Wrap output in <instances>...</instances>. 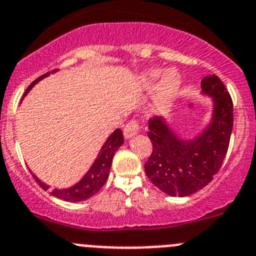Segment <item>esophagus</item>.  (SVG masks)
Masks as SVG:
<instances>
[{"mask_svg":"<svg viewBox=\"0 0 256 256\" xmlns=\"http://www.w3.org/2000/svg\"><path fill=\"white\" fill-rule=\"evenodd\" d=\"M139 124L136 122L135 120H131L130 122L126 124V126L124 128V136H125V139H131L132 136H135L136 134L139 132Z\"/></svg>","mask_w":256,"mask_h":256,"instance_id":"34e87169","label":"esophagus"}]
</instances>
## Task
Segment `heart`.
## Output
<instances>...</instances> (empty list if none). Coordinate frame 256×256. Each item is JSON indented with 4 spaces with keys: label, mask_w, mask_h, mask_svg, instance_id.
Wrapping results in <instances>:
<instances>
[{
    "label": "heart",
    "mask_w": 256,
    "mask_h": 256,
    "mask_svg": "<svg viewBox=\"0 0 256 256\" xmlns=\"http://www.w3.org/2000/svg\"><path fill=\"white\" fill-rule=\"evenodd\" d=\"M162 72L159 69H149L142 73L140 76V83L144 88H152L158 78L160 77ZM180 90V77L174 70H166L163 73L154 92L150 98L148 112L150 114H159L166 111L172 102L176 100Z\"/></svg>",
    "instance_id": "b5f03b06"
}]
</instances>
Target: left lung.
<instances>
[{
    "mask_svg": "<svg viewBox=\"0 0 256 256\" xmlns=\"http://www.w3.org/2000/svg\"><path fill=\"white\" fill-rule=\"evenodd\" d=\"M200 88V94L212 98V112L208 124L193 139H182L163 117L149 121L152 152L145 173L152 184L173 197H186L206 187L221 168L230 144L234 125L230 94L214 74L204 77Z\"/></svg>",
    "mask_w": 256,
    "mask_h": 256,
    "instance_id": "left-lung-1",
    "label": "left lung"
}]
</instances>
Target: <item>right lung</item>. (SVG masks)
I'll return each mask as SVG.
<instances>
[{
	"instance_id": "1",
	"label": "right lung",
	"mask_w": 256,
	"mask_h": 256,
	"mask_svg": "<svg viewBox=\"0 0 256 256\" xmlns=\"http://www.w3.org/2000/svg\"><path fill=\"white\" fill-rule=\"evenodd\" d=\"M56 70H52V73H56ZM48 76H50V72L46 74H42V77H39L36 80H34V82L31 83V84L28 86V90H26L25 96L30 92L31 88L34 87L38 82H40L42 80L46 78ZM122 144V131H121L120 128H116V130L107 138L104 146L101 148L98 155L96 158V160L93 162V164L90 166V168L88 169L87 173L80 178V182H77L76 184H73L72 187L68 188H62V190L54 188V190H50V193H52L54 197L59 198V200H68V202H80V200H88V198L92 197V196H94L96 193L98 192V190L104 187V183L107 182L114 152H117V149H118ZM32 176H34V178L36 179V182L39 183V186L42 190H50V186L42 182L35 174H32Z\"/></svg>"
}]
</instances>
